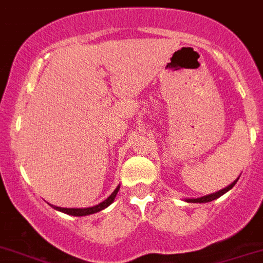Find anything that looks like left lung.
<instances>
[{"mask_svg":"<svg viewBox=\"0 0 263 263\" xmlns=\"http://www.w3.org/2000/svg\"><path fill=\"white\" fill-rule=\"evenodd\" d=\"M237 180H235L232 184L228 185V186L224 187V189L219 190V192L213 193V194H209V196H203V197H201V198H189V199H186V202H190V203H206V202L214 201V199H216V198H219V197L223 196V194H224V193H227L230 189H232V187L235 186L236 182H237Z\"/></svg>","mask_w":263,"mask_h":263,"instance_id":"left-lung-1","label":"left lung"}]
</instances>
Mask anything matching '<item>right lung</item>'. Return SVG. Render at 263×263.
Segmentation results:
<instances>
[{
    "label": "right lung",
    "instance_id": "obj_1",
    "mask_svg": "<svg viewBox=\"0 0 263 263\" xmlns=\"http://www.w3.org/2000/svg\"><path fill=\"white\" fill-rule=\"evenodd\" d=\"M120 186H117L115 189V192L108 197L105 201H103L102 203L96 204V206L92 207H86V209H65V207H57V206H53V209H56V210L61 211V213L67 214V215H73V216H86V215H91V214H95L99 213V211L104 210L105 207L109 206L113 201H115L116 196H117V192H119Z\"/></svg>",
    "mask_w": 263,
    "mask_h": 263
}]
</instances>
